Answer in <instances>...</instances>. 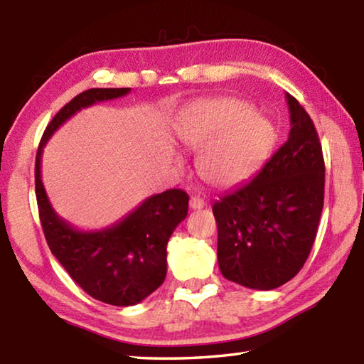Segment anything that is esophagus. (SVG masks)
<instances>
[{
	"label": "esophagus",
	"instance_id": "34e87169",
	"mask_svg": "<svg viewBox=\"0 0 364 364\" xmlns=\"http://www.w3.org/2000/svg\"><path fill=\"white\" fill-rule=\"evenodd\" d=\"M189 207L193 208V210H200V208L205 207V202L204 199H200L199 196H193L189 199Z\"/></svg>",
	"mask_w": 364,
	"mask_h": 364
}]
</instances>
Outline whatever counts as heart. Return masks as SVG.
Here are the masks:
<instances>
[{
    "label": "heart",
    "instance_id": "heart-1",
    "mask_svg": "<svg viewBox=\"0 0 364 364\" xmlns=\"http://www.w3.org/2000/svg\"><path fill=\"white\" fill-rule=\"evenodd\" d=\"M176 134L188 151H202L197 168L215 188L247 180L267 157L274 136L264 117L232 97L191 104L178 122Z\"/></svg>",
    "mask_w": 364,
    "mask_h": 364
}]
</instances>
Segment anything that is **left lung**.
Wrapping results in <instances>:
<instances>
[{
    "mask_svg": "<svg viewBox=\"0 0 364 364\" xmlns=\"http://www.w3.org/2000/svg\"><path fill=\"white\" fill-rule=\"evenodd\" d=\"M291 132L254 180L213 204L218 267L236 284L271 291L291 281L315 242L324 159L310 115L286 93Z\"/></svg>",
    "mask_w": 364,
    "mask_h": 364,
    "instance_id": "1",
    "label": "left lung"
}]
</instances>
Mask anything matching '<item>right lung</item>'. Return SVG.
I'll return each instance as SVG.
<instances>
[{"instance_id": "1", "label": "right lung", "mask_w": 364, "mask_h": 364, "mask_svg": "<svg viewBox=\"0 0 364 364\" xmlns=\"http://www.w3.org/2000/svg\"><path fill=\"white\" fill-rule=\"evenodd\" d=\"M132 88H91L73 97L49 122L36 152L35 189L46 242L70 278L96 300L132 306L162 286L167 274V244L186 218L189 196L168 189L147 197L127 217L97 231H83L54 210L41 181V154L54 132L93 104L117 100Z\"/></svg>"}]
</instances>
